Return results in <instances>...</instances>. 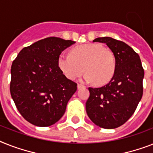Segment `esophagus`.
<instances>
[{
	"label": "esophagus",
	"instance_id": "1",
	"mask_svg": "<svg viewBox=\"0 0 153 153\" xmlns=\"http://www.w3.org/2000/svg\"><path fill=\"white\" fill-rule=\"evenodd\" d=\"M82 87H85L84 85H82V84H78V89H81V88H82Z\"/></svg>",
	"mask_w": 153,
	"mask_h": 153
}]
</instances>
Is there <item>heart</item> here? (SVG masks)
Masks as SVG:
<instances>
[{"label": "heart", "instance_id": "obj_1", "mask_svg": "<svg viewBox=\"0 0 153 153\" xmlns=\"http://www.w3.org/2000/svg\"><path fill=\"white\" fill-rule=\"evenodd\" d=\"M58 68L68 79L74 80L85 71L84 79L88 82L105 85L114 76L116 60L114 53L100 44L88 43L74 47L71 55L60 54Z\"/></svg>", "mask_w": 153, "mask_h": 153}]
</instances>
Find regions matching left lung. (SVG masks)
Returning <instances> with one entry per match:
<instances>
[{
  "label": "left lung",
  "mask_w": 153,
  "mask_h": 153,
  "mask_svg": "<svg viewBox=\"0 0 153 153\" xmlns=\"http://www.w3.org/2000/svg\"><path fill=\"white\" fill-rule=\"evenodd\" d=\"M94 42L105 43L112 51L116 69L107 85L89 87L86 112L97 126L117 128L132 116L142 97L144 69L138 54L125 42L109 37L97 38Z\"/></svg>",
  "instance_id": "1"
}]
</instances>
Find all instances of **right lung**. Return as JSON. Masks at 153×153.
I'll use <instances>...</instances> for the list:
<instances>
[{
  "label": "right lung",
  "instance_id": "right-lung-1",
  "mask_svg": "<svg viewBox=\"0 0 153 153\" xmlns=\"http://www.w3.org/2000/svg\"><path fill=\"white\" fill-rule=\"evenodd\" d=\"M71 40L49 37L24 47L13 60L10 93L18 111L34 126H49L64 115L77 83L67 79L57 64Z\"/></svg>",
  "mask_w": 153,
  "mask_h": 153
}]
</instances>
